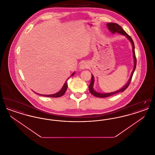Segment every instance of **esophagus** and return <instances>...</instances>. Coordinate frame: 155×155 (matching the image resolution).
Segmentation results:
<instances>
[{
  "instance_id": "esophagus-1",
  "label": "esophagus",
  "mask_w": 155,
  "mask_h": 155,
  "mask_svg": "<svg viewBox=\"0 0 155 155\" xmlns=\"http://www.w3.org/2000/svg\"><path fill=\"white\" fill-rule=\"evenodd\" d=\"M88 67V64L86 61H82L80 65V68L81 70H84L85 68H87Z\"/></svg>"
}]
</instances>
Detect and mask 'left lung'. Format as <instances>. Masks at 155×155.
<instances>
[{
	"instance_id": "1",
	"label": "left lung",
	"mask_w": 155,
	"mask_h": 155,
	"mask_svg": "<svg viewBox=\"0 0 155 155\" xmlns=\"http://www.w3.org/2000/svg\"><path fill=\"white\" fill-rule=\"evenodd\" d=\"M107 27H108V29L110 31L111 33L113 34H114V33H118V34H120L121 35H124L126 36V37L129 39V41L131 42V44L133 45V58H134V68H133V71L131 73V75L130 76V78L129 79L128 81L127 82V83L126 84V85H125L122 88L120 89L118 91H116L115 92H110V93H105V94H103V93H99V92H97L96 91H95L94 88H93V86H94V75L92 74V77H91V83H90V85L89 86V92H91V94H92L93 95H94L96 97H109V96H111L113 95H114V94H118L120 92H123L125 91L126 89L127 88L130 84V82L131 81V79H132V77H133V74L134 73V71L135 70V68H136V65H137V59H136V57H135V46H134V43L133 42V39L131 37H130L126 32H125V31L123 30L122 28V27L119 25L117 24L116 23H112V22H109V23H107L106 24Z\"/></svg>"
}]
</instances>
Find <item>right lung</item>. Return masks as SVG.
<instances>
[{"label":"right lung","instance_id":"add662e5","mask_svg":"<svg viewBox=\"0 0 155 155\" xmlns=\"http://www.w3.org/2000/svg\"><path fill=\"white\" fill-rule=\"evenodd\" d=\"M74 74H75V72L71 74L70 77L73 76ZM68 78L67 80H68ZM67 80L65 82V83L64 84L62 88L60 90V91L58 92H57V93H56V94H52V95H41V94H38L40 95L41 96H45V97H60V96H63L65 94L67 89ZM34 93H35L36 94H37V93L35 92H34Z\"/></svg>","mask_w":155,"mask_h":155}]
</instances>
